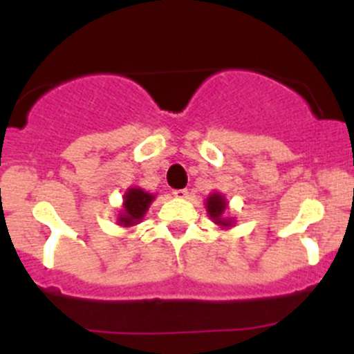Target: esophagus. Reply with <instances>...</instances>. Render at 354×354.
Returning a JSON list of instances; mask_svg holds the SVG:
<instances>
[{"instance_id":"1","label":"esophagus","mask_w":354,"mask_h":354,"mask_svg":"<svg viewBox=\"0 0 354 354\" xmlns=\"http://www.w3.org/2000/svg\"><path fill=\"white\" fill-rule=\"evenodd\" d=\"M173 195H174V197H178V198H187L188 197V190H187V188H181V190H174Z\"/></svg>"}]
</instances>
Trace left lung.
Wrapping results in <instances>:
<instances>
[{
    "instance_id": "8db88e82",
    "label": "left lung",
    "mask_w": 354,
    "mask_h": 354,
    "mask_svg": "<svg viewBox=\"0 0 354 354\" xmlns=\"http://www.w3.org/2000/svg\"><path fill=\"white\" fill-rule=\"evenodd\" d=\"M224 209H226V202H224V198L221 195L214 194L207 198V210H209L210 217L216 219V223L221 224V226H230V221L223 219Z\"/></svg>"
}]
</instances>
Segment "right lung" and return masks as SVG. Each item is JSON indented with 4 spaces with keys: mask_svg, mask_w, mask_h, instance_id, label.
<instances>
[{
    "mask_svg": "<svg viewBox=\"0 0 354 354\" xmlns=\"http://www.w3.org/2000/svg\"><path fill=\"white\" fill-rule=\"evenodd\" d=\"M152 200H154V195L147 194L140 188H130L124 194V212L123 216H120V224H123V226L137 224L144 217V214L147 212Z\"/></svg>",
    "mask_w": 354,
    "mask_h": 354,
    "instance_id": "add662e5",
    "label": "right lung"
}]
</instances>
